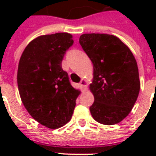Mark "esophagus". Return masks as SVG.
<instances>
[{"instance_id":"1","label":"esophagus","mask_w":156,"mask_h":156,"mask_svg":"<svg viewBox=\"0 0 156 156\" xmlns=\"http://www.w3.org/2000/svg\"><path fill=\"white\" fill-rule=\"evenodd\" d=\"M80 85H81V87L83 91H87V89H88V81L86 79L83 78L81 82H80Z\"/></svg>"}]
</instances>
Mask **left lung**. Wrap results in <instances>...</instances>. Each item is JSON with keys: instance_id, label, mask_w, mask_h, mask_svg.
Returning a JSON list of instances; mask_svg holds the SVG:
<instances>
[{"instance_id": "8db88e82", "label": "left lung", "mask_w": 156, "mask_h": 156, "mask_svg": "<svg viewBox=\"0 0 156 156\" xmlns=\"http://www.w3.org/2000/svg\"><path fill=\"white\" fill-rule=\"evenodd\" d=\"M79 43L94 66L89 88L94 97L90 113L105 125L119 123L130 113L140 89L137 62L130 49L117 37L86 33Z\"/></svg>"}]
</instances>
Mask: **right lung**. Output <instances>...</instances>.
I'll use <instances>...</instances> for the list:
<instances>
[{"instance_id": "1", "label": "right lung", "mask_w": 156, "mask_h": 156, "mask_svg": "<svg viewBox=\"0 0 156 156\" xmlns=\"http://www.w3.org/2000/svg\"><path fill=\"white\" fill-rule=\"evenodd\" d=\"M73 44V36L67 32L40 36L29 42L19 61L17 85L22 104L35 120L52 129L70 121L80 94L62 68Z\"/></svg>"}]
</instances>
